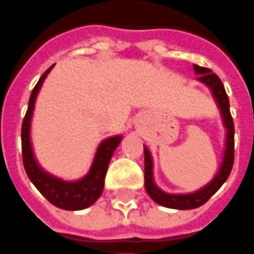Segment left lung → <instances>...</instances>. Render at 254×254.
I'll list each match as a JSON object with an SVG mask.
<instances>
[{"label":"left lung","mask_w":254,"mask_h":254,"mask_svg":"<svg viewBox=\"0 0 254 254\" xmlns=\"http://www.w3.org/2000/svg\"><path fill=\"white\" fill-rule=\"evenodd\" d=\"M194 70L198 74V80L206 84L212 90L216 102H218L220 111H222L223 122L227 127V140H226V152L223 164L219 169L218 174L208 185L204 188L191 194H168L160 190L153 182L152 176V157L147 147H144V186L147 190L148 195L155 200L156 203L161 204L164 207L177 208V210H191V208L200 207L218 191L220 186L227 181L233 166L235 160V127H233V119L230 111V99L226 93L224 85L212 70L204 66H199L194 64Z\"/></svg>","instance_id":"obj_1"}]
</instances>
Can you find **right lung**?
<instances>
[{
    "label": "right lung",
    "instance_id": "add662e5",
    "mask_svg": "<svg viewBox=\"0 0 254 254\" xmlns=\"http://www.w3.org/2000/svg\"><path fill=\"white\" fill-rule=\"evenodd\" d=\"M54 65L50 66L43 73V76L40 77V80L38 81L35 88L32 89L31 95H30L27 111H26L23 123H22V160H23L24 170H26L28 178L31 180L32 184L35 185V188L42 192V195L48 202H51L56 207L63 208V210H82V208L92 206L102 194L107 166L111 160V156L121 143L122 136L109 137V139L103 140L97 149L92 169L86 174V177L80 181L65 182L40 169V166L36 164L34 153H32L31 141H30V122H31L32 111H34L36 94L39 92L44 78L54 68Z\"/></svg>",
    "mask_w": 254,
    "mask_h": 254
}]
</instances>
